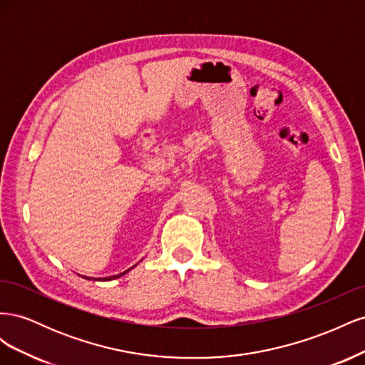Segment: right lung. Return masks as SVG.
I'll list each match as a JSON object with an SVG mask.
<instances>
[{
  "instance_id": "right-lung-1",
  "label": "right lung",
  "mask_w": 365,
  "mask_h": 365,
  "mask_svg": "<svg viewBox=\"0 0 365 365\" xmlns=\"http://www.w3.org/2000/svg\"><path fill=\"white\" fill-rule=\"evenodd\" d=\"M134 268V267H132ZM132 268H129L128 271H125V272H121V274H117V275H111V277H103V279H93V280H98V282H108V280H114V279H117V277H121V275H125L126 272H129ZM85 279H88V277H85ZM90 280V279H88Z\"/></svg>"
}]
</instances>
